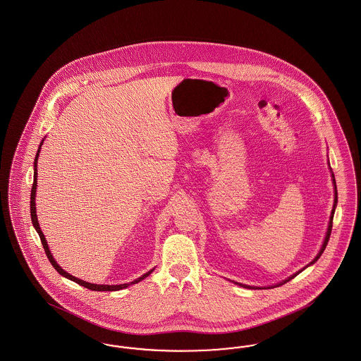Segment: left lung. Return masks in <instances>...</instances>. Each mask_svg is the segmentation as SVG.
I'll return each mask as SVG.
<instances>
[{
	"mask_svg": "<svg viewBox=\"0 0 361 361\" xmlns=\"http://www.w3.org/2000/svg\"><path fill=\"white\" fill-rule=\"evenodd\" d=\"M330 173H331V180H333V185H334V204H333V209H331V213H330V220L329 224H328V231H326V235H325V238H324V243H322V247H321V250L319 252L317 253V256L314 257L313 260L307 264L306 267H303L300 271L298 272H295L294 275H291V276H288L287 279H284L283 282L276 283V284H274V286H271V287H255V286H248V284H241V283L235 282V284H238V286H241V287H244V288H274V287H279V286H282L284 283L288 282V281H291V279H294L298 274H300L305 268H307L309 266H312L314 264L319 257H321V255L324 253L325 251V248H326V245H328V241H329L330 232H331V225H333V216H334V210H336V206H337V186H336V179H334V173L331 171V169H330Z\"/></svg>",
	"mask_w": 361,
	"mask_h": 361,
	"instance_id": "obj_1",
	"label": "left lung"
}]
</instances>
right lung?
<instances>
[{
	"mask_svg": "<svg viewBox=\"0 0 361 361\" xmlns=\"http://www.w3.org/2000/svg\"><path fill=\"white\" fill-rule=\"evenodd\" d=\"M43 141H44V139L40 142L39 149H37V152H36L35 161H33V185H32L31 190V220L32 224H33V228L36 229V232L39 233V237H40V240H42V244H43V248H44V251H46V255H47L49 263H51L52 267H54L62 276H64V278H67V279H70V281H73V282L78 283L80 286H83V287H86V288H89V290H93V291H117V290H123V288H126L128 286L136 284V283L142 281L144 278L149 276V274H151L155 268H152V269L148 271L147 274L141 275L140 278L135 279L133 282L124 283V284H111V286H110V284H94V283L85 282V281H82V279H78V278L70 275L67 271H64L62 267L56 263V260L54 259V256L51 255V251H49V248H48L47 240H46V237H44L42 229H40V225H39V221H37V216H36V202H35V201H36V188H37V176H36V175H37V160H39V154H40Z\"/></svg>",
	"mask_w": 361,
	"mask_h": 361,
	"instance_id": "add662e5",
	"label": "right lung"
}]
</instances>
